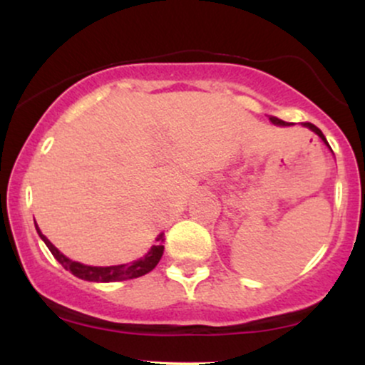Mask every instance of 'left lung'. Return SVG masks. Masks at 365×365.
Returning <instances> with one entry per match:
<instances>
[{
  "instance_id": "left-lung-1",
  "label": "left lung",
  "mask_w": 365,
  "mask_h": 365,
  "mask_svg": "<svg viewBox=\"0 0 365 365\" xmlns=\"http://www.w3.org/2000/svg\"><path fill=\"white\" fill-rule=\"evenodd\" d=\"M269 120H271V121H273V123H274V125H283V127H284V125H290V123H287V121H283V120L276 118V116H269ZM304 127L311 128V130H312V132H316V133H317V135H319V137H321V139H322V142H324V144H326V145H329V144H328V140H326V137H324V135H322V132H321V130H319V128H317V127H316V125H312V123H309V121H305V123H304Z\"/></svg>"
}]
</instances>
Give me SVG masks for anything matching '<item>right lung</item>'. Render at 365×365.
<instances>
[{
	"label": "right lung",
	"mask_w": 365,
	"mask_h": 365,
	"mask_svg": "<svg viewBox=\"0 0 365 365\" xmlns=\"http://www.w3.org/2000/svg\"><path fill=\"white\" fill-rule=\"evenodd\" d=\"M36 230H37V233H39V237L44 240V244L48 245V249L51 250L54 259H56V261L60 262L66 271H70V273H72L73 276H77V278L86 279V282L111 283V282H123V279L139 278V276L148 274L149 271H153L154 267L158 266L159 259H161V255H163V250H165V245H161L163 235H159L158 240H161V242H159L158 245L150 247L149 252L145 254L144 257L137 259V261L128 262V264H120V266H108V267L86 266V264L75 262V261H72V259L65 257V255H63L60 250H58L56 247H54L51 242H49L48 238L41 233V230L37 228V226H36Z\"/></svg>",
	"instance_id": "right-lung-1"
}]
</instances>
